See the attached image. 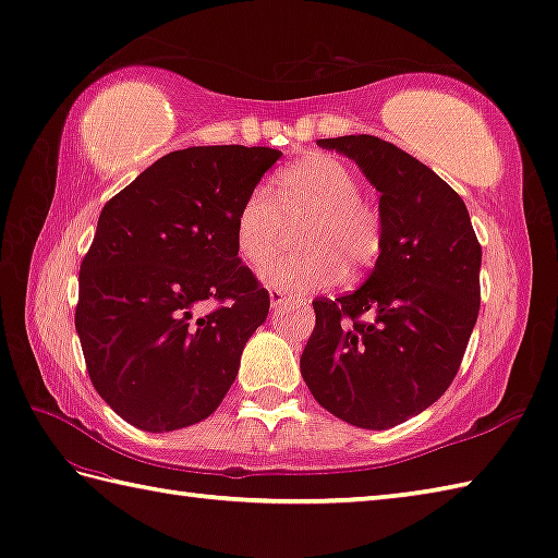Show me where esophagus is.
Here are the masks:
<instances>
[{"label":"esophagus","mask_w":558,"mask_h":558,"mask_svg":"<svg viewBox=\"0 0 558 558\" xmlns=\"http://www.w3.org/2000/svg\"><path fill=\"white\" fill-rule=\"evenodd\" d=\"M289 299V293L283 289H269V301H271V308H277L283 301Z\"/></svg>","instance_id":"obj_1"}]
</instances>
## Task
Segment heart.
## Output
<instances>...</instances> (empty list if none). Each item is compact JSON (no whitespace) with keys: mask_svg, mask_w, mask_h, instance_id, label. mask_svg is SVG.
Listing matches in <instances>:
<instances>
[{"mask_svg":"<svg viewBox=\"0 0 558 558\" xmlns=\"http://www.w3.org/2000/svg\"><path fill=\"white\" fill-rule=\"evenodd\" d=\"M361 192L354 170L335 156L311 154L283 168L277 197L269 187L247 192L235 216V245L250 265L269 267L289 243V223L305 221L299 250L269 269V281L283 289L313 291L363 271L383 253L380 209Z\"/></svg>","mask_w":558,"mask_h":558,"instance_id":"1","label":"heart"}]
</instances>
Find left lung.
<instances>
[{
  "instance_id": "8db88e82",
  "label": "left lung",
  "mask_w": 558,
  "mask_h": 558,
  "mask_svg": "<svg viewBox=\"0 0 558 558\" xmlns=\"http://www.w3.org/2000/svg\"><path fill=\"white\" fill-rule=\"evenodd\" d=\"M354 158L380 192L383 253L361 289L315 299L301 373L329 414L390 428L450 388L480 315L482 245L446 180L371 134L317 142Z\"/></svg>"
}]
</instances>
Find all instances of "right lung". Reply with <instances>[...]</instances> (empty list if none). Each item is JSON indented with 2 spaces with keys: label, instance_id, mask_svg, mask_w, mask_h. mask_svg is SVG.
<instances>
[{
  "label": "right lung",
  "instance_id": "1",
  "mask_svg": "<svg viewBox=\"0 0 558 558\" xmlns=\"http://www.w3.org/2000/svg\"><path fill=\"white\" fill-rule=\"evenodd\" d=\"M281 151L190 146L158 158L98 216L78 271L74 325L88 378L142 430L216 412L269 291L238 257L235 216ZM202 302L215 308L204 316Z\"/></svg>",
  "mask_w": 558,
  "mask_h": 558
}]
</instances>
